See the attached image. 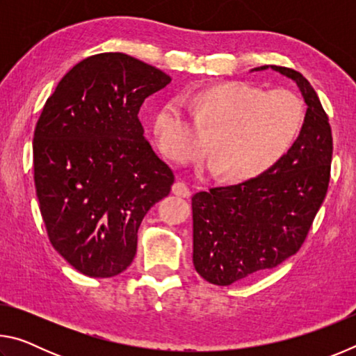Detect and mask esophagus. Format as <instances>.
<instances>
[{
	"label": "esophagus",
	"instance_id": "34e87169",
	"mask_svg": "<svg viewBox=\"0 0 356 356\" xmlns=\"http://www.w3.org/2000/svg\"><path fill=\"white\" fill-rule=\"evenodd\" d=\"M172 193L180 197H188L191 195V190L185 182H176L172 185Z\"/></svg>",
	"mask_w": 356,
	"mask_h": 356
}]
</instances>
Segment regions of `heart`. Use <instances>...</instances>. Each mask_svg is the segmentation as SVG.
<instances>
[{"instance_id": "heart-1", "label": "heart", "mask_w": 356, "mask_h": 356, "mask_svg": "<svg viewBox=\"0 0 356 356\" xmlns=\"http://www.w3.org/2000/svg\"><path fill=\"white\" fill-rule=\"evenodd\" d=\"M185 105L195 122L179 102L156 113L159 147L176 163H190L206 152V134L215 170L226 180L252 179L275 166L297 141L306 120L298 95L284 89L267 92L245 81L210 84L185 97Z\"/></svg>"}]
</instances>
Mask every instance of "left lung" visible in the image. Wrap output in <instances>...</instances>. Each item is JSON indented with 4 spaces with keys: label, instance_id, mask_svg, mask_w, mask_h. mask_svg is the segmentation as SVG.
I'll list each match as a JSON object with an SVG mask.
<instances>
[{
    "label": "left lung",
    "instance_id": "left-lung-1",
    "mask_svg": "<svg viewBox=\"0 0 356 356\" xmlns=\"http://www.w3.org/2000/svg\"><path fill=\"white\" fill-rule=\"evenodd\" d=\"M264 69L268 65L252 70ZM272 69L292 78L308 105L297 141L261 176L191 197L193 264L216 286H229L293 256L328 191L333 136L327 113L300 72Z\"/></svg>",
    "mask_w": 356,
    "mask_h": 356
}]
</instances>
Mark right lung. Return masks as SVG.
Segmentation results:
<instances>
[{"label": "right lung", "mask_w": 356, "mask_h": 356, "mask_svg": "<svg viewBox=\"0 0 356 356\" xmlns=\"http://www.w3.org/2000/svg\"><path fill=\"white\" fill-rule=\"evenodd\" d=\"M171 83L125 53L74 65L47 99L34 130V185L47 236L78 272L122 273L149 209L170 195L174 172L143 136L150 94Z\"/></svg>", "instance_id": "add662e5"}]
</instances>
